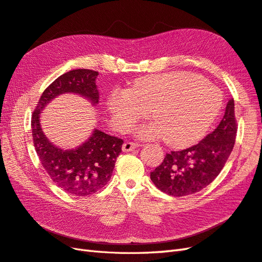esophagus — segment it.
I'll list each match as a JSON object with an SVG mask.
<instances>
[{
    "label": "esophagus",
    "mask_w": 262,
    "mask_h": 262,
    "mask_svg": "<svg viewBox=\"0 0 262 262\" xmlns=\"http://www.w3.org/2000/svg\"><path fill=\"white\" fill-rule=\"evenodd\" d=\"M140 144H137V143H134V142H126L124 143L123 145V150L124 151H130L133 150L134 148H137V147H139Z\"/></svg>",
    "instance_id": "34e87169"
}]
</instances>
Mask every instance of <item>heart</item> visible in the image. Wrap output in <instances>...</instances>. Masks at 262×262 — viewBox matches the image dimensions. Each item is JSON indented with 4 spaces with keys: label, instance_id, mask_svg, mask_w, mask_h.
I'll return each mask as SVG.
<instances>
[{
    "label": "heart",
    "instance_id": "heart-1",
    "mask_svg": "<svg viewBox=\"0 0 262 262\" xmlns=\"http://www.w3.org/2000/svg\"><path fill=\"white\" fill-rule=\"evenodd\" d=\"M113 124L130 132L150 111L155 122L140 127L144 139L164 137L171 147H186L203 137L218 115L221 94L210 82L186 72L146 76L130 90L116 89L107 97Z\"/></svg>",
    "mask_w": 262,
    "mask_h": 262
}]
</instances>
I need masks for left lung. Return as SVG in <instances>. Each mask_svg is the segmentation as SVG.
<instances>
[{
    "instance_id": "8db88e82",
    "label": "left lung",
    "mask_w": 262,
    "mask_h": 262,
    "mask_svg": "<svg viewBox=\"0 0 262 262\" xmlns=\"http://www.w3.org/2000/svg\"><path fill=\"white\" fill-rule=\"evenodd\" d=\"M237 129L231 98L217 128L197 145L166 154L162 164L150 172L151 182L173 197L189 196L204 189L223 170L232 151Z\"/></svg>"
}]
</instances>
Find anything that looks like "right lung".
Instances as JSON below:
<instances>
[{
    "label": "right lung",
    "mask_w": 262,
    "mask_h": 262,
    "mask_svg": "<svg viewBox=\"0 0 262 262\" xmlns=\"http://www.w3.org/2000/svg\"><path fill=\"white\" fill-rule=\"evenodd\" d=\"M98 72L78 69L57 77L43 92L32 115V136L43 168L59 188L73 196H90L110 182L124 140L95 129L89 140L75 149H61L49 142L39 125V114L52 98L76 93L98 103L95 79Z\"/></svg>",
    "instance_id": "obj_1"
}]
</instances>
